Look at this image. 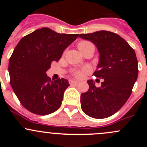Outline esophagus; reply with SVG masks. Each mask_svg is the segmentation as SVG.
I'll list each match as a JSON object with an SVG mask.
<instances>
[{
	"label": "esophagus",
	"mask_w": 147,
	"mask_h": 147,
	"mask_svg": "<svg viewBox=\"0 0 147 147\" xmlns=\"http://www.w3.org/2000/svg\"><path fill=\"white\" fill-rule=\"evenodd\" d=\"M69 84H78L79 82H78V81H76V80H69Z\"/></svg>",
	"instance_id": "1"
}]
</instances>
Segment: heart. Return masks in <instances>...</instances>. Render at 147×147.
Returning <instances> with one entry per match:
<instances>
[{
	"label": "heart",
	"instance_id": "1",
	"mask_svg": "<svg viewBox=\"0 0 147 147\" xmlns=\"http://www.w3.org/2000/svg\"><path fill=\"white\" fill-rule=\"evenodd\" d=\"M78 49L80 50V52L82 53V51H84L86 49L89 48L90 47H94V45H93L92 42H90V41L87 40H82L78 44ZM87 72V69L86 68H84L82 69H78V70L74 71L73 75H75L77 78H81V77L83 76V74L85 73V72Z\"/></svg>",
	"mask_w": 147,
	"mask_h": 147
}]
</instances>
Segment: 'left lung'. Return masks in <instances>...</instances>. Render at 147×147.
I'll use <instances>...</instances> for the list:
<instances>
[{
	"label": "left lung",
	"instance_id": "1",
	"mask_svg": "<svg viewBox=\"0 0 147 147\" xmlns=\"http://www.w3.org/2000/svg\"><path fill=\"white\" fill-rule=\"evenodd\" d=\"M92 42L100 53L97 69L93 75L103 79L100 87L88 80L89 90L81 94V107L95 119L109 117L119 110L131 95L138 76V62L134 50L125 40L110 31L80 34Z\"/></svg>",
	"mask_w": 147,
	"mask_h": 147
}]
</instances>
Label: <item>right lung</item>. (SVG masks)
Instances as JSON below:
<instances>
[{
  "instance_id": "1",
  "label": "right lung",
  "mask_w": 147,
  "mask_h": 147,
  "mask_svg": "<svg viewBox=\"0 0 147 147\" xmlns=\"http://www.w3.org/2000/svg\"><path fill=\"white\" fill-rule=\"evenodd\" d=\"M79 34L57 33L42 28L23 37L11 55L8 65L10 82L21 105L32 113L47 115L62 104L67 80H51L46 74L52 62H57L63 51Z\"/></svg>"
}]
</instances>
